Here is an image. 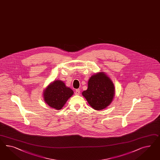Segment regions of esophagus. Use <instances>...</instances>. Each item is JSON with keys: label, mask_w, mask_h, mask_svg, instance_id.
Returning a JSON list of instances; mask_svg holds the SVG:
<instances>
[{"label": "esophagus", "mask_w": 160, "mask_h": 160, "mask_svg": "<svg viewBox=\"0 0 160 160\" xmlns=\"http://www.w3.org/2000/svg\"><path fill=\"white\" fill-rule=\"evenodd\" d=\"M80 93V89H77L76 91H75V94L76 95H79Z\"/></svg>", "instance_id": "obj_1"}]
</instances>
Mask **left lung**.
<instances>
[{"label": "left lung", "mask_w": 160, "mask_h": 160, "mask_svg": "<svg viewBox=\"0 0 160 160\" xmlns=\"http://www.w3.org/2000/svg\"><path fill=\"white\" fill-rule=\"evenodd\" d=\"M115 94L111 80L104 73L92 76L88 82V88L82 92L91 107L101 110L107 107L112 101Z\"/></svg>", "instance_id": "8db88e82"}]
</instances>
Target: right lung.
Masks as SVG:
<instances>
[{"mask_svg": "<svg viewBox=\"0 0 160 160\" xmlns=\"http://www.w3.org/2000/svg\"><path fill=\"white\" fill-rule=\"evenodd\" d=\"M73 94V91L65 86L61 80H56L48 86L43 93L44 100L52 108L60 109L68 99Z\"/></svg>", "mask_w": 160, "mask_h": 160, "instance_id": "right-lung-1", "label": "right lung"}]
</instances>
